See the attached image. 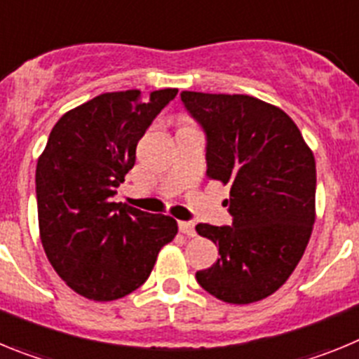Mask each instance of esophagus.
I'll list each match as a JSON object with an SVG mask.
<instances>
[{
	"label": "esophagus",
	"mask_w": 359,
	"mask_h": 359,
	"mask_svg": "<svg viewBox=\"0 0 359 359\" xmlns=\"http://www.w3.org/2000/svg\"><path fill=\"white\" fill-rule=\"evenodd\" d=\"M180 231H182L183 236L187 237H196V228H194V223H189V221H180Z\"/></svg>",
	"instance_id": "1"
}]
</instances>
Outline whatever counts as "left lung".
I'll return each instance as SVG.
<instances>
[{
    "label": "left lung",
    "instance_id": "1",
    "mask_svg": "<svg viewBox=\"0 0 359 359\" xmlns=\"http://www.w3.org/2000/svg\"><path fill=\"white\" fill-rule=\"evenodd\" d=\"M207 133V176L230 185L231 226L199 223L219 248L196 273L226 304H252L290 278L309 243L316 208V165L297 123L280 107L250 95L183 91Z\"/></svg>",
    "mask_w": 359,
    "mask_h": 359
}]
</instances>
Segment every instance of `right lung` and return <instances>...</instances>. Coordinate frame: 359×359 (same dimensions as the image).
I'll list each match as a JSON object with an SVG mask.
<instances>
[{
    "mask_svg": "<svg viewBox=\"0 0 359 359\" xmlns=\"http://www.w3.org/2000/svg\"><path fill=\"white\" fill-rule=\"evenodd\" d=\"M176 93L98 95L59 118L37 160L44 253L66 286L88 300L111 302L138 290L176 237V219L111 199L135 165L140 138Z\"/></svg>",
    "mask_w": 359,
    "mask_h": 359,
    "instance_id": "obj_1",
    "label": "right lung"
}]
</instances>
